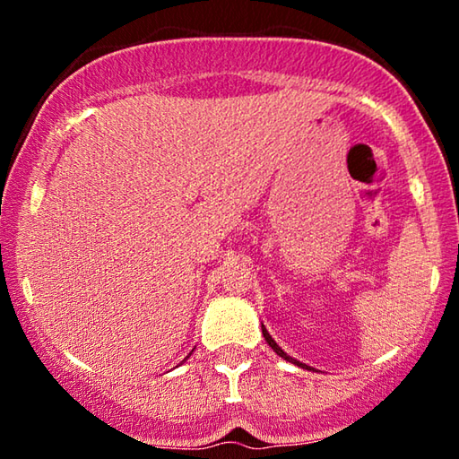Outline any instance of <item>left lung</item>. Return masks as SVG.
Instances as JSON below:
<instances>
[{
    "label": "left lung",
    "instance_id": "obj_1",
    "mask_svg": "<svg viewBox=\"0 0 459 459\" xmlns=\"http://www.w3.org/2000/svg\"><path fill=\"white\" fill-rule=\"evenodd\" d=\"M261 330H263V338H265L267 344H269L271 348H273V352H275V354L281 356V359H283V360H287V362H291V364H298V367H301V368H307V370H312V368L307 367V364H301L299 360H295V359H291V356H287V354L281 351V348L277 346V342L269 336V332H267V328H265V325H263V324H261Z\"/></svg>",
    "mask_w": 459,
    "mask_h": 459
}]
</instances>
